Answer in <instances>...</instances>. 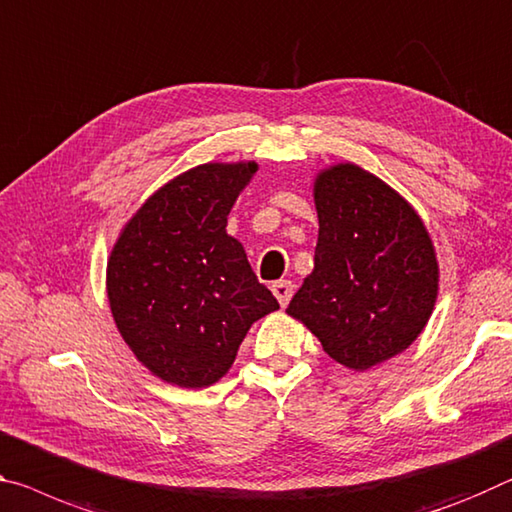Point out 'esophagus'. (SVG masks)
I'll return each instance as SVG.
<instances>
[{
  "mask_svg": "<svg viewBox=\"0 0 512 512\" xmlns=\"http://www.w3.org/2000/svg\"><path fill=\"white\" fill-rule=\"evenodd\" d=\"M271 291H273V296L278 298V303H280L282 307H287V303L291 300V294H294V282L278 280V282H273Z\"/></svg>",
  "mask_w": 512,
  "mask_h": 512,
  "instance_id": "obj_1",
  "label": "esophagus"
}]
</instances>
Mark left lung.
Masks as SVG:
<instances>
[{"mask_svg": "<svg viewBox=\"0 0 512 512\" xmlns=\"http://www.w3.org/2000/svg\"><path fill=\"white\" fill-rule=\"evenodd\" d=\"M314 205V271L287 314L332 360L367 371L403 353L431 319L440 289L435 246L415 207L355 164L323 168Z\"/></svg>", "mask_w": 512, "mask_h": 512, "instance_id": "left-lung-1", "label": "left lung"}]
</instances>
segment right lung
Listing matches in <instances>:
<instances>
[{
  "mask_svg": "<svg viewBox=\"0 0 512 512\" xmlns=\"http://www.w3.org/2000/svg\"><path fill=\"white\" fill-rule=\"evenodd\" d=\"M255 173V161L189 168L154 191L113 243V321L136 360L170 385H214L250 326L280 307L225 230Z\"/></svg>",
  "mask_w": 512,
  "mask_h": 512,
  "instance_id": "obj_1",
  "label": "right lung"
}]
</instances>
